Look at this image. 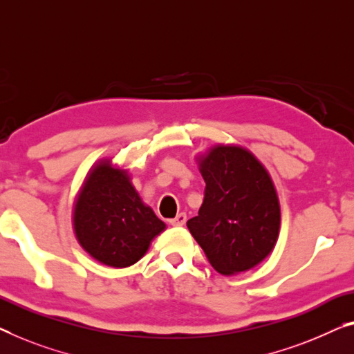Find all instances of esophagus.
<instances>
[{
    "label": "esophagus",
    "mask_w": 354,
    "mask_h": 354,
    "mask_svg": "<svg viewBox=\"0 0 354 354\" xmlns=\"http://www.w3.org/2000/svg\"><path fill=\"white\" fill-rule=\"evenodd\" d=\"M186 219H187V218H186V214H184V213H179L175 219H171V221H170V224H171V225H176V227H179V225H184V224H186Z\"/></svg>",
    "instance_id": "esophagus-1"
}]
</instances>
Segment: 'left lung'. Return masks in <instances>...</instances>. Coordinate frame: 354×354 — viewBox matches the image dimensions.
I'll return each instance as SVG.
<instances>
[{
	"label": "left lung",
	"mask_w": 354,
	"mask_h": 354,
	"mask_svg": "<svg viewBox=\"0 0 354 354\" xmlns=\"http://www.w3.org/2000/svg\"><path fill=\"white\" fill-rule=\"evenodd\" d=\"M207 183L187 227L221 275L250 270L270 254L279 234V202L266 167L246 147L216 145L197 156Z\"/></svg>",
	"instance_id": "8db88e82"
}]
</instances>
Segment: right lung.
I'll return each mask as SVG.
<instances>
[{"label":"right lung","instance_id":"1","mask_svg":"<svg viewBox=\"0 0 354 354\" xmlns=\"http://www.w3.org/2000/svg\"><path fill=\"white\" fill-rule=\"evenodd\" d=\"M73 229L95 261L108 267L133 266L165 230V223L141 200L129 170L102 159L88 170L73 205Z\"/></svg>","mask_w":354,"mask_h":354}]
</instances>
